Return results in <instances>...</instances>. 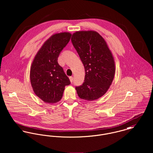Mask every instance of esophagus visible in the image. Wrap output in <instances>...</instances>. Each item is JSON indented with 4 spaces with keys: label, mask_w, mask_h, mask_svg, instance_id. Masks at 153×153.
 Instances as JSON below:
<instances>
[{
    "label": "esophagus",
    "mask_w": 153,
    "mask_h": 153,
    "mask_svg": "<svg viewBox=\"0 0 153 153\" xmlns=\"http://www.w3.org/2000/svg\"><path fill=\"white\" fill-rule=\"evenodd\" d=\"M69 79H70L71 82H72L73 81H74V78H73L72 76H70V77H69Z\"/></svg>",
    "instance_id": "esophagus-1"
}]
</instances>
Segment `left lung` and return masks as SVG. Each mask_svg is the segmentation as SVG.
Listing matches in <instances>:
<instances>
[{
    "label": "left lung",
    "instance_id": "left-lung-1",
    "mask_svg": "<svg viewBox=\"0 0 153 153\" xmlns=\"http://www.w3.org/2000/svg\"><path fill=\"white\" fill-rule=\"evenodd\" d=\"M71 41L85 68L82 85L75 87L81 99L93 101L104 95L109 89L115 74L113 56L104 38L97 32L78 31Z\"/></svg>",
    "mask_w": 153,
    "mask_h": 153
}]
</instances>
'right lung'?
I'll return each instance as SVG.
<instances>
[{
  "label": "right lung",
  "mask_w": 153,
  "mask_h": 153,
  "mask_svg": "<svg viewBox=\"0 0 153 153\" xmlns=\"http://www.w3.org/2000/svg\"><path fill=\"white\" fill-rule=\"evenodd\" d=\"M72 35L62 32L53 35L42 45L31 66L30 79L35 94L44 102L61 100L66 85L71 84L58 58Z\"/></svg>",
  "instance_id": "right-lung-1"
}]
</instances>
